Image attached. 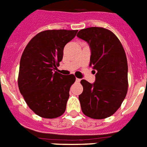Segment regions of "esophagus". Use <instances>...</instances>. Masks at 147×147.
<instances>
[{
    "mask_svg": "<svg viewBox=\"0 0 147 147\" xmlns=\"http://www.w3.org/2000/svg\"><path fill=\"white\" fill-rule=\"evenodd\" d=\"M80 81H81V80H80V79H78V78H76V82H80Z\"/></svg>",
    "mask_w": 147,
    "mask_h": 147,
    "instance_id": "34e87169",
    "label": "esophagus"
}]
</instances>
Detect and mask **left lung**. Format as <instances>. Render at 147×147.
<instances>
[{
    "label": "left lung",
    "mask_w": 147,
    "mask_h": 147,
    "mask_svg": "<svg viewBox=\"0 0 147 147\" xmlns=\"http://www.w3.org/2000/svg\"><path fill=\"white\" fill-rule=\"evenodd\" d=\"M77 37L89 44L90 66L96 71L93 84L81 81L83 92L79 99L82 110L91 119H106L117 111L127 95L128 65L125 51L115 34L102 27L82 29Z\"/></svg>",
    "instance_id": "obj_1"
}]
</instances>
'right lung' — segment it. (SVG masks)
<instances>
[{
    "label": "right lung",
    "mask_w": 147,
    "mask_h": 147,
    "mask_svg": "<svg viewBox=\"0 0 147 147\" xmlns=\"http://www.w3.org/2000/svg\"><path fill=\"white\" fill-rule=\"evenodd\" d=\"M78 30H46L35 35L22 54L18 88L29 108L40 117L55 119L64 113L74 74L56 70L63 57L65 45Z\"/></svg>",
    "instance_id": "1"
}]
</instances>
